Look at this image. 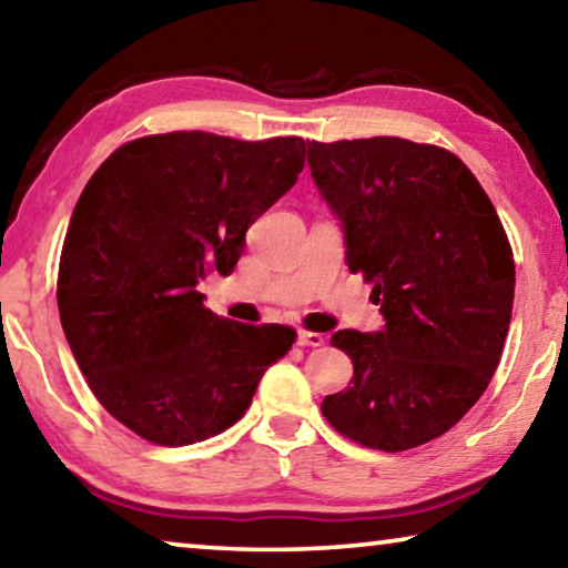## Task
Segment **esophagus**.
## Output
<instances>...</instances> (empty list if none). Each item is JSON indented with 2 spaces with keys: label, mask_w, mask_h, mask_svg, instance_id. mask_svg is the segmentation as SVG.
I'll return each instance as SVG.
<instances>
[{
  "label": "esophagus",
  "mask_w": 568,
  "mask_h": 568,
  "mask_svg": "<svg viewBox=\"0 0 568 568\" xmlns=\"http://www.w3.org/2000/svg\"><path fill=\"white\" fill-rule=\"evenodd\" d=\"M325 343L323 333H313V331H297V345H305V348H321Z\"/></svg>",
  "instance_id": "obj_1"
}]
</instances>
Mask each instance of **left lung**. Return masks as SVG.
<instances>
[{
	"mask_svg": "<svg viewBox=\"0 0 568 568\" xmlns=\"http://www.w3.org/2000/svg\"><path fill=\"white\" fill-rule=\"evenodd\" d=\"M307 165L341 220L345 263L373 283L386 325L338 331L351 386L323 398L338 434L408 450L484 396L511 323L514 253L491 200L454 152L403 138L307 140Z\"/></svg>",
	"mask_w": 568,
	"mask_h": 568,
	"instance_id": "left-lung-1",
	"label": "left lung"
}]
</instances>
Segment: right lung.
I'll list each match as a JSON object with an SVG mask.
<instances>
[{
    "instance_id": "1",
    "label": "right lung",
    "mask_w": 568,
    "mask_h": 568,
    "mask_svg": "<svg viewBox=\"0 0 568 568\" xmlns=\"http://www.w3.org/2000/svg\"><path fill=\"white\" fill-rule=\"evenodd\" d=\"M303 165V138L168 132L114 150L84 185L60 257V321L94 398L150 444L223 434L293 348V328L215 315L197 285L233 273L247 227Z\"/></svg>"
}]
</instances>
